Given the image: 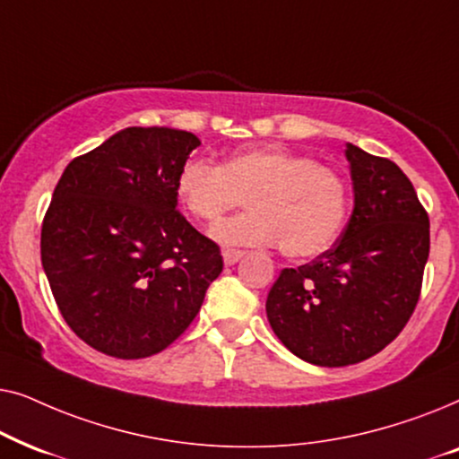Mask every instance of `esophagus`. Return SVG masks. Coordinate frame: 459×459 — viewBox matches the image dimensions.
Returning a JSON list of instances; mask_svg holds the SVG:
<instances>
[{
  "label": "esophagus",
  "instance_id": "1",
  "mask_svg": "<svg viewBox=\"0 0 459 459\" xmlns=\"http://www.w3.org/2000/svg\"><path fill=\"white\" fill-rule=\"evenodd\" d=\"M242 256H244V250H238V248H225L223 250L225 265H236V263L240 261Z\"/></svg>",
  "mask_w": 459,
  "mask_h": 459
}]
</instances>
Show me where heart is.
<instances>
[{"mask_svg": "<svg viewBox=\"0 0 459 459\" xmlns=\"http://www.w3.org/2000/svg\"><path fill=\"white\" fill-rule=\"evenodd\" d=\"M175 194L209 228L247 198L250 211L223 223L215 236L225 244H280L290 259L330 248L351 211V186L341 171L284 146L240 150L221 167L187 160L175 179Z\"/></svg>", "mask_w": 459, "mask_h": 459, "instance_id": "obj_1", "label": "heart"}]
</instances>
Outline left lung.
I'll return each instance as SVG.
<instances>
[{"label": "left lung", "instance_id": "1", "mask_svg": "<svg viewBox=\"0 0 459 459\" xmlns=\"http://www.w3.org/2000/svg\"><path fill=\"white\" fill-rule=\"evenodd\" d=\"M355 209L341 238L281 269L267 294L275 336L300 359L342 368L380 353L410 322L430 250L429 212L393 160L347 143Z\"/></svg>", "mask_w": 459, "mask_h": 459}]
</instances>
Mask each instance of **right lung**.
<instances>
[{"label":"right lung","instance_id":"obj_1","mask_svg":"<svg viewBox=\"0 0 459 459\" xmlns=\"http://www.w3.org/2000/svg\"><path fill=\"white\" fill-rule=\"evenodd\" d=\"M200 140L127 127L68 162L41 225V263L74 334L117 359L184 334L223 272L221 250L178 211L175 179Z\"/></svg>","mask_w":459,"mask_h":459}]
</instances>
